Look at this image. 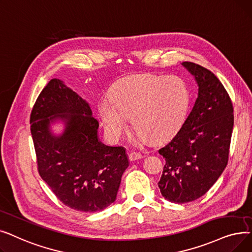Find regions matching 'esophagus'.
<instances>
[{
    "mask_svg": "<svg viewBox=\"0 0 252 252\" xmlns=\"http://www.w3.org/2000/svg\"><path fill=\"white\" fill-rule=\"evenodd\" d=\"M142 158V155L140 153L137 152H131L129 155V160L130 161H136Z\"/></svg>",
    "mask_w": 252,
    "mask_h": 252,
    "instance_id": "1",
    "label": "esophagus"
}]
</instances>
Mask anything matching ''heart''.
Returning <instances> with one entry per match:
<instances>
[{
    "mask_svg": "<svg viewBox=\"0 0 252 252\" xmlns=\"http://www.w3.org/2000/svg\"><path fill=\"white\" fill-rule=\"evenodd\" d=\"M189 104V92L176 76L140 74L119 81L103 98L98 113L106 135L117 140L127 126V118L139 140L161 141L182 126Z\"/></svg>",
    "mask_w": 252,
    "mask_h": 252,
    "instance_id": "b5f03b06",
    "label": "heart"
}]
</instances>
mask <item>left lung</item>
I'll return each instance as SVG.
<instances>
[{
    "label": "left lung",
    "instance_id": "8db88e82",
    "mask_svg": "<svg viewBox=\"0 0 252 252\" xmlns=\"http://www.w3.org/2000/svg\"><path fill=\"white\" fill-rule=\"evenodd\" d=\"M183 64L195 76L198 98L182 128L159 150L166 163L158 186L177 204L197 200L218 181L229 160L234 126L232 100L217 76L197 63Z\"/></svg>",
    "mask_w": 252,
    "mask_h": 252
}]
</instances>
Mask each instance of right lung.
<instances>
[{
	"instance_id": "right-lung-1",
	"label": "right lung",
	"mask_w": 252,
	"mask_h": 252,
	"mask_svg": "<svg viewBox=\"0 0 252 252\" xmlns=\"http://www.w3.org/2000/svg\"><path fill=\"white\" fill-rule=\"evenodd\" d=\"M57 118L66 122L61 137L49 129ZM30 123L39 174L54 195L78 211L110 206L129 162L124 148L98 140V121L88 102L63 81L52 79L35 100Z\"/></svg>"
}]
</instances>
